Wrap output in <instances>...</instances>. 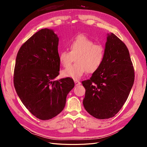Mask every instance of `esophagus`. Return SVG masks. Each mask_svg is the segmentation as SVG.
<instances>
[{
  "label": "esophagus",
  "instance_id": "34e87169",
  "mask_svg": "<svg viewBox=\"0 0 147 147\" xmlns=\"http://www.w3.org/2000/svg\"><path fill=\"white\" fill-rule=\"evenodd\" d=\"M74 83L75 84V85L76 86H78V85H80V84H81L80 82H79L78 80H74Z\"/></svg>",
  "mask_w": 147,
  "mask_h": 147
}]
</instances>
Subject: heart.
<instances>
[{"instance_id":"1","label":"heart","mask_w":147,"mask_h":147,"mask_svg":"<svg viewBox=\"0 0 147 147\" xmlns=\"http://www.w3.org/2000/svg\"><path fill=\"white\" fill-rule=\"evenodd\" d=\"M69 51H63L59 53L60 64L67 67L75 57L76 63L62 71L64 77L77 80L86 71L93 73L98 70L103 63L105 48L101 44L94 42L84 35H77L68 43Z\"/></svg>"}]
</instances>
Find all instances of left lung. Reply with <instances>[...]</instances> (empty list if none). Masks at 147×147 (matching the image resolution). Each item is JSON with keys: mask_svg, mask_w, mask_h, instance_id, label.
Wrapping results in <instances>:
<instances>
[{"mask_svg": "<svg viewBox=\"0 0 147 147\" xmlns=\"http://www.w3.org/2000/svg\"><path fill=\"white\" fill-rule=\"evenodd\" d=\"M134 82L127 47L114 34H108L103 63L90 80L82 82L86 90L84 109L97 119L113 117L125 103Z\"/></svg>", "mask_w": 147, "mask_h": 147, "instance_id": "8db88e82", "label": "left lung"}]
</instances>
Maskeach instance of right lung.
Wrapping results in <instances>:
<instances>
[{
    "mask_svg": "<svg viewBox=\"0 0 147 147\" xmlns=\"http://www.w3.org/2000/svg\"><path fill=\"white\" fill-rule=\"evenodd\" d=\"M59 38L42 29L29 38L18 52L14 86L21 102L34 116L50 119L60 113L75 86L73 79H54L59 75Z\"/></svg>",
    "mask_w": 147,
    "mask_h": 147,
    "instance_id": "add662e5",
    "label": "right lung"
}]
</instances>
